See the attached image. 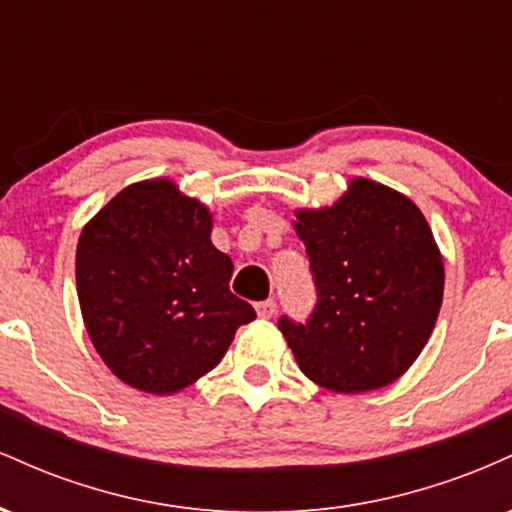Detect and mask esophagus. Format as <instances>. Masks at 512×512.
<instances>
[{"instance_id":"1","label":"esophagus","mask_w":512,"mask_h":512,"mask_svg":"<svg viewBox=\"0 0 512 512\" xmlns=\"http://www.w3.org/2000/svg\"><path fill=\"white\" fill-rule=\"evenodd\" d=\"M255 308H257V315L264 317V320H269V317L276 313V301H274V298H267V301L257 303Z\"/></svg>"}]
</instances>
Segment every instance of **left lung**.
Instances as JSON below:
<instances>
[{
  "label": "left lung",
  "instance_id": "8db88e82",
  "mask_svg": "<svg viewBox=\"0 0 512 512\" xmlns=\"http://www.w3.org/2000/svg\"><path fill=\"white\" fill-rule=\"evenodd\" d=\"M317 303L279 317L298 366L332 392L395 383L421 354L443 303V257L411 199L356 178L330 209L296 211Z\"/></svg>",
  "mask_w": 512,
  "mask_h": 512
}]
</instances>
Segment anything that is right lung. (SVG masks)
Here are the masks:
<instances>
[{"mask_svg": "<svg viewBox=\"0 0 512 512\" xmlns=\"http://www.w3.org/2000/svg\"><path fill=\"white\" fill-rule=\"evenodd\" d=\"M211 216L170 180L129 185L86 223L76 291L93 346L122 383L170 395L219 366L255 310L233 296Z\"/></svg>", "mask_w": 512, "mask_h": 512, "instance_id": "obj_1", "label": "right lung"}]
</instances>
